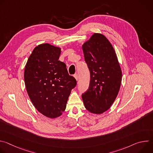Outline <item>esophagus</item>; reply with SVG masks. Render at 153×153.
Instances as JSON below:
<instances>
[{
  "mask_svg": "<svg viewBox=\"0 0 153 153\" xmlns=\"http://www.w3.org/2000/svg\"><path fill=\"white\" fill-rule=\"evenodd\" d=\"M74 77H75V79H76V80L77 81L78 80V79H79V76H78V74L76 73V74H75L74 75Z\"/></svg>",
  "mask_w": 153,
  "mask_h": 153,
  "instance_id": "obj_1",
  "label": "esophagus"
}]
</instances>
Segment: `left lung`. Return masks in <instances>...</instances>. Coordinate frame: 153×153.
<instances>
[{
    "mask_svg": "<svg viewBox=\"0 0 153 153\" xmlns=\"http://www.w3.org/2000/svg\"><path fill=\"white\" fill-rule=\"evenodd\" d=\"M90 73L89 88L82 94L85 107L94 114L107 111L120 90L122 71L116 52L105 36L94 33L82 45Z\"/></svg>",
    "mask_w": 153,
    "mask_h": 153,
    "instance_id": "1",
    "label": "left lung"
}]
</instances>
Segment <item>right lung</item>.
I'll list each match as a JSON object with an SVG mask.
<instances>
[{
	"label": "right lung",
	"mask_w": 153,
	"mask_h": 153,
	"mask_svg": "<svg viewBox=\"0 0 153 153\" xmlns=\"http://www.w3.org/2000/svg\"><path fill=\"white\" fill-rule=\"evenodd\" d=\"M61 49L49 43L37 46L24 71L26 89L40 113L49 118L60 116L66 108L71 91L77 84L66 65L59 60Z\"/></svg>",
	"instance_id": "right-lung-1"
}]
</instances>
